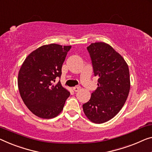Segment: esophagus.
Masks as SVG:
<instances>
[{
	"mask_svg": "<svg viewBox=\"0 0 152 152\" xmlns=\"http://www.w3.org/2000/svg\"><path fill=\"white\" fill-rule=\"evenodd\" d=\"M72 89H73L74 91L77 92V91H78L79 89H80V87H79V86H76V87L72 88Z\"/></svg>",
	"mask_w": 152,
	"mask_h": 152,
	"instance_id": "34e87169",
	"label": "esophagus"
}]
</instances>
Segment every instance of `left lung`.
Returning a JSON list of instances; mask_svg holds the SVG:
<instances>
[{"label":"left lung","instance_id":"obj_1","mask_svg":"<svg viewBox=\"0 0 152 152\" xmlns=\"http://www.w3.org/2000/svg\"><path fill=\"white\" fill-rule=\"evenodd\" d=\"M87 49L98 83L83 108L90 121L102 124L113 118L125 104L130 88V72L124 58L110 45L93 43Z\"/></svg>","mask_w":152,"mask_h":152}]
</instances>
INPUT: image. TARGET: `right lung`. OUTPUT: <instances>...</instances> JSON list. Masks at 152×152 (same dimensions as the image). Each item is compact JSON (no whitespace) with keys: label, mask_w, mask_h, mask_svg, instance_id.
Listing matches in <instances>:
<instances>
[{"label":"right lung","mask_w":152,"mask_h":152,"mask_svg":"<svg viewBox=\"0 0 152 152\" xmlns=\"http://www.w3.org/2000/svg\"><path fill=\"white\" fill-rule=\"evenodd\" d=\"M71 46L44 45L32 52L24 60L18 74L20 96L27 108L36 116L51 119L63 109L69 92L60 80L63 63Z\"/></svg>","instance_id":"add662e5"}]
</instances>
